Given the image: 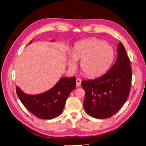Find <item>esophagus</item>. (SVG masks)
<instances>
[{
    "label": "esophagus",
    "mask_w": 146,
    "mask_h": 146,
    "mask_svg": "<svg viewBox=\"0 0 146 146\" xmlns=\"http://www.w3.org/2000/svg\"><path fill=\"white\" fill-rule=\"evenodd\" d=\"M81 85V80L80 79H77L76 80V86H80Z\"/></svg>",
    "instance_id": "obj_1"
}]
</instances>
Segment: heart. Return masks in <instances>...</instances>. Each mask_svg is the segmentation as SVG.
<instances>
[{
    "instance_id": "heart-1",
    "label": "heart",
    "mask_w": 146,
    "mask_h": 146,
    "mask_svg": "<svg viewBox=\"0 0 146 146\" xmlns=\"http://www.w3.org/2000/svg\"><path fill=\"white\" fill-rule=\"evenodd\" d=\"M115 52L113 47L98 39L92 38L78 42L72 51L68 52L67 62L75 69L77 60H81V69L87 77H95L104 73L113 63Z\"/></svg>"
}]
</instances>
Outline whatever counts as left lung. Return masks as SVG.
<instances>
[{
  "label": "left lung",
  "mask_w": 146,
  "mask_h": 146,
  "mask_svg": "<svg viewBox=\"0 0 146 146\" xmlns=\"http://www.w3.org/2000/svg\"><path fill=\"white\" fill-rule=\"evenodd\" d=\"M115 63L102 76L82 81L85 91L83 107L87 114L97 119L108 118L120 110L129 95L132 71L125 47L117 45Z\"/></svg>",
  "instance_id": "1"
}]
</instances>
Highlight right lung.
<instances>
[{
  "label": "right lung",
  "mask_w": 146,
  "mask_h": 146,
  "mask_svg": "<svg viewBox=\"0 0 146 146\" xmlns=\"http://www.w3.org/2000/svg\"><path fill=\"white\" fill-rule=\"evenodd\" d=\"M76 86V77H62L51 89L41 94H27L19 86L16 87V92L22 104L31 113L38 118L50 119L62 113L66 99Z\"/></svg>",
  "instance_id": "1"
}]
</instances>
